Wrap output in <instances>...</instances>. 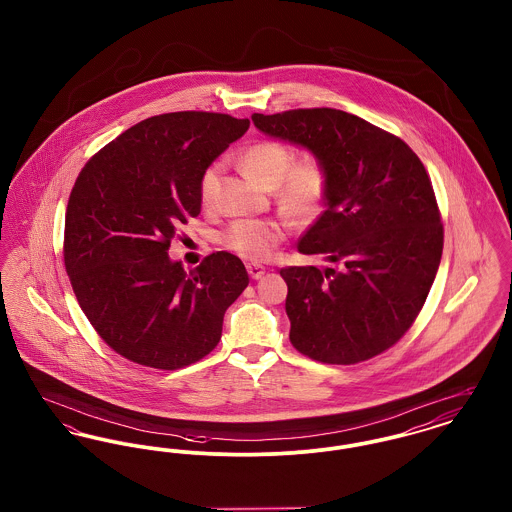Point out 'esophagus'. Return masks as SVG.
<instances>
[{"label":"esophagus","mask_w":512,"mask_h":512,"mask_svg":"<svg viewBox=\"0 0 512 512\" xmlns=\"http://www.w3.org/2000/svg\"><path fill=\"white\" fill-rule=\"evenodd\" d=\"M247 274H249L253 280H259V278L265 274V267H261V265H247Z\"/></svg>","instance_id":"1"}]
</instances>
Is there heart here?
<instances>
[{
  "label": "heart",
  "instance_id": "heart-1",
  "mask_svg": "<svg viewBox=\"0 0 512 512\" xmlns=\"http://www.w3.org/2000/svg\"><path fill=\"white\" fill-rule=\"evenodd\" d=\"M241 170L257 185L272 189L278 209L296 222H315L329 203L331 174L317 156L296 160L290 145L274 139H261L245 147L240 154ZM220 166L211 164L199 178V199L211 207ZM286 238V226L278 220L245 218L234 222L222 236L232 253L247 261H267Z\"/></svg>",
  "mask_w": 512,
  "mask_h": 512
}]
</instances>
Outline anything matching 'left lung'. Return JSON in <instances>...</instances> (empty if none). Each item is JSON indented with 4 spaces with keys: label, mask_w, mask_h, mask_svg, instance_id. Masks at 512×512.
<instances>
[{
    "label": "left lung",
    "mask_w": 512,
    "mask_h": 512,
    "mask_svg": "<svg viewBox=\"0 0 512 512\" xmlns=\"http://www.w3.org/2000/svg\"><path fill=\"white\" fill-rule=\"evenodd\" d=\"M251 120L309 149L331 174L327 211L298 245L331 265L280 269L292 346L331 365L383 354L414 325L443 255L425 166L400 137L342 110L298 108Z\"/></svg>",
    "instance_id": "obj_1"
}]
</instances>
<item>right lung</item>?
<instances>
[{"label": "right lung", "mask_w": 512, "mask_h": 512, "mask_svg": "<svg viewBox=\"0 0 512 512\" xmlns=\"http://www.w3.org/2000/svg\"><path fill=\"white\" fill-rule=\"evenodd\" d=\"M249 129L216 112L152 116L92 156L75 181L63 263L98 336L125 360L174 371L203 360L249 276L228 251L183 271L168 249L201 212L199 178Z\"/></svg>", "instance_id": "right-lung-1"}]
</instances>
